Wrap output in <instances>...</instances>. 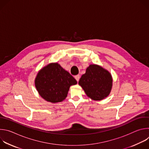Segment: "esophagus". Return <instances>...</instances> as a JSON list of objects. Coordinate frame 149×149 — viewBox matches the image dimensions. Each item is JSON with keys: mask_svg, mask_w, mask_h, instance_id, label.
Returning a JSON list of instances; mask_svg holds the SVG:
<instances>
[{"mask_svg": "<svg viewBox=\"0 0 149 149\" xmlns=\"http://www.w3.org/2000/svg\"><path fill=\"white\" fill-rule=\"evenodd\" d=\"M79 78H80V77H79V75H75V79L77 80V82H78V81H79Z\"/></svg>", "mask_w": 149, "mask_h": 149, "instance_id": "obj_1", "label": "esophagus"}]
</instances>
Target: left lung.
Masks as SVG:
<instances>
[{"label": "left lung", "instance_id": "obj_1", "mask_svg": "<svg viewBox=\"0 0 149 149\" xmlns=\"http://www.w3.org/2000/svg\"><path fill=\"white\" fill-rule=\"evenodd\" d=\"M79 85L87 95L94 100L107 97L111 90L113 79L109 71L97 65H90L79 79Z\"/></svg>", "mask_w": 149, "mask_h": 149}]
</instances>
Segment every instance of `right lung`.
Here are the masks:
<instances>
[{
  "label": "right lung",
  "instance_id": "right-lung-1",
  "mask_svg": "<svg viewBox=\"0 0 149 149\" xmlns=\"http://www.w3.org/2000/svg\"><path fill=\"white\" fill-rule=\"evenodd\" d=\"M35 83L39 95L46 101L55 103L64 100L70 86L77 82L58 63H52L39 71Z\"/></svg>",
  "mask_w": 149,
  "mask_h": 149
}]
</instances>
